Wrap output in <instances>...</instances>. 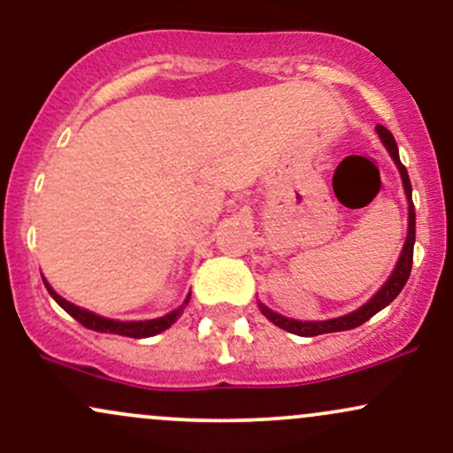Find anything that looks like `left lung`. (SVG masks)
Listing matches in <instances>:
<instances>
[{
	"instance_id": "1",
	"label": "left lung",
	"mask_w": 453,
	"mask_h": 453,
	"mask_svg": "<svg viewBox=\"0 0 453 453\" xmlns=\"http://www.w3.org/2000/svg\"><path fill=\"white\" fill-rule=\"evenodd\" d=\"M375 130H378L380 139L384 141L386 150L390 151L392 160H395L396 166H399L403 185H405V194H407V198H410V232H407V241H405V247H403L399 264H396V268H395V272H392L388 282H386V285L372 297V302L365 303V306L358 308L357 312L340 316V319L323 320V323H302V320L285 319V316L272 312L270 308H265L264 303H259L261 314H264L265 319H270L276 326L288 331V334H296L302 337H314V335H323V334H334V331L354 329V326L363 325L365 320H369L373 314H378L380 310L388 306L392 299H395L403 291L407 279H410L411 264H413V242H416V211H413V203H411V181H410V174H407V168L401 165L399 147H396V141H395V137H392L390 130L384 128L382 124H378Z\"/></svg>"
}]
</instances>
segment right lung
<instances>
[{"label": "right lung", "mask_w": 453, "mask_h": 453, "mask_svg": "<svg viewBox=\"0 0 453 453\" xmlns=\"http://www.w3.org/2000/svg\"><path fill=\"white\" fill-rule=\"evenodd\" d=\"M43 285H46L48 293L54 297V302L61 306L65 312L73 316L75 320H78L80 325H84L86 329H92V331H101V334H116V335H127V337H151L156 334H160V331H165L171 326L174 320L179 319V316L183 314L185 306H188L189 302V296L188 299L183 302L181 308H177L174 312L162 316V319H154V320H134V323H119V320H109V319H103L99 314H92L88 310H81L78 306H73V303H69L67 299H63L58 293H54V288L48 285L46 280H43Z\"/></svg>", "instance_id": "right-lung-1"}]
</instances>
